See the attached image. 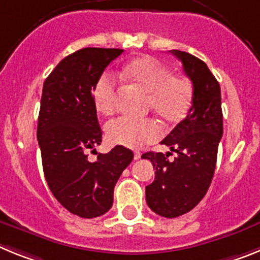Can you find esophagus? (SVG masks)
Wrapping results in <instances>:
<instances>
[{"label": "esophagus", "instance_id": "34e87169", "mask_svg": "<svg viewBox=\"0 0 260 260\" xmlns=\"http://www.w3.org/2000/svg\"><path fill=\"white\" fill-rule=\"evenodd\" d=\"M141 156H142L141 152H138V151H135V152H134V158H135V160H139V158H141Z\"/></svg>", "mask_w": 260, "mask_h": 260}]
</instances>
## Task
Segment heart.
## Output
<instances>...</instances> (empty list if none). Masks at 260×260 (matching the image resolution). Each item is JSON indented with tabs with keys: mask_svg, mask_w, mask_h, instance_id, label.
Wrapping results in <instances>:
<instances>
[{
	"mask_svg": "<svg viewBox=\"0 0 260 260\" xmlns=\"http://www.w3.org/2000/svg\"><path fill=\"white\" fill-rule=\"evenodd\" d=\"M122 77L148 92L147 105L167 123H177L186 116L192 99L190 82L172 75L171 69L152 57H141L123 66ZM93 103L102 114H112L116 108V78L104 73L93 88ZM161 135L152 118L118 117L107 125L108 141L127 148H142Z\"/></svg>",
	"mask_w": 260,
	"mask_h": 260,
	"instance_id": "b5f03b06",
	"label": "heart"
}]
</instances>
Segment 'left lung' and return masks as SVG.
<instances>
[{"label": "left lung", "mask_w": 260, "mask_h": 260, "mask_svg": "<svg viewBox=\"0 0 260 260\" xmlns=\"http://www.w3.org/2000/svg\"><path fill=\"white\" fill-rule=\"evenodd\" d=\"M181 59L192 83V102L185 118L168 134L162 144L177 156L173 161L161 152H146L155 169V180L146 186L148 207L162 217H178L203 199L215 173L217 148L222 137L220 84L202 59L172 50Z\"/></svg>", "instance_id": "1"}]
</instances>
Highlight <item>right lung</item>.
<instances>
[{
	"mask_svg": "<svg viewBox=\"0 0 260 260\" xmlns=\"http://www.w3.org/2000/svg\"><path fill=\"white\" fill-rule=\"evenodd\" d=\"M123 52L116 48H83L62 59L45 79L38 122L43 169L54 198L74 215L92 219L113 204L114 186L134 153L116 146L98 153L103 132L93 88L110 62Z\"/></svg>",
	"mask_w": 260,
	"mask_h": 260,
	"instance_id": "right-lung-1",
	"label": "right lung"
}]
</instances>
